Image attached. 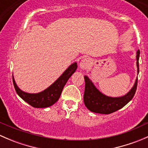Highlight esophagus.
I'll return each mask as SVG.
<instances>
[{"label":"esophagus","instance_id":"obj_1","mask_svg":"<svg viewBox=\"0 0 148 148\" xmlns=\"http://www.w3.org/2000/svg\"><path fill=\"white\" fill-rule=\"evenodd\" d=\"M91 65V60L88 58L86 59H84L82 60V62H80V68L82 70H85L86 69L89 68Z\"/></svg>","mask_w":148,"mask_h":148}]
</instances>
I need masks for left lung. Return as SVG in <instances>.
I'll return each instance as SVG.
<instances>
[{
  "mask_svg": "<svg viewBox=\"0 0 148 148\" xmlns=\"http://www.w3.org/2000/svg\"><path fill=\"white\" fill-rule=\"evenodd\" d=\"M139 57L140 50L137 52V66L139 72ZM85 89L84 102L90 111L99 114H111L126 105L133 98L138 86V78L134 86L126 95L121 97H110L99 92L86 76L84 77Z\"/></svg>",
  "mask_w": 148,
  "mask_h": 148,
  "instance_id": "1",
  "label": "left lung"
}]
</instances>
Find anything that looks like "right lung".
I'll use <instances>...</instances> for the list:
<instances>
[{"label": "right lung", "mask_w": 148, "mask_h": 148, "mask_svg": "<svg viewBox=\"0 0 148 148\" xmlns=\"http://www.w3.org/2000/svg\"><path fill=\"white\" fill-rule=\"evenodd\" d=\"M77 68V63L72 64L53 84L43 92L37 94H28L21 90L16 85L13 77V82L16 93L33 107L45 108L51 106L59 99L64 86Z\"/></svg>", "instance_id": "obj_1"}]
</instances>
